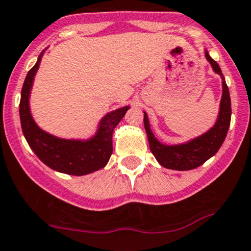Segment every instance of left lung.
<instances>
[{"label":"left lung","mask_w":251,"mask_h":251,"mask_svg":"<svg viewBox=\"0 0 251 251\" xmlns=\"http://www.w3.org/2000/svg\"><path fill=\"white\" fill-rule=\"evenodd\" d=\"M205 56L213 66L214 71L219 74L223 78V96H221L220 102V112H219L218 121L211 130H209L206 134L201 135L198 139L187 142V144L166 146L160 144L155 139L150 125H149L148 115H144V125H145L146 134H148L150 150L164 168L180 171L198 168L218 152V150L224 142L225 137H226L230 126V119H231V101H230L229 89H227L224 75H223L219 65L216 64V61L210 57L207 52L205 53Z\"/></svg>","instance_id":"1"}]
</instances>
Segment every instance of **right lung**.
Listing matches in <instances>:
<instances>
[{"label":"right lung","mask_w":251,"mask_h":251,"mask_svg":"<svg viewBox=\"0 0 251 251\" xmlns=\"http://www.w3.org/2000/svg\"><path fill=\"white\" fill-rule=\"evenodd\" d=\"M41 56L25 78L20 101V119L28 145L44 164L60 173L80 176L100 170L112 155V131L130 107L125 106L106 115L99 132L90 141L62 140L47 134L36 125L28 107V95Z\"/></svg>","instance_id":"1"}]
</instances>
